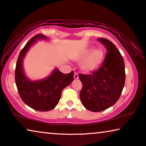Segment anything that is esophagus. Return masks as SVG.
I'll return each mask as SVG.
<instances>
[{
	"label": "esophagus",
	"instance_id": "34e87169",
	"mask_svg": "<svg viewBox=\"0 0 146 146\" xmlns=\"http://www.w3.org/2000/svg\"><path fill=\"white\" fill-rule=\"evenodd\" d=\"M74 78L76 79L79 78V75H78V73H77V72H75V73H74Z\"/></svg>",
	"mask_w": 146,
	"mask_h": 146
}]
</instances>
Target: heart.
Wrapping results in <instances>:
<instances>
[{
  "label": "heart",
  "mask_w": 146,
  "mask_h": 146,
  "mask_svg": "<svg viewBox=\"0 0 146 146\" xmlns=\"http://www.w3.org/2000/svg\"><path fill=\"white\" fill-rule=\"evenodd\" d=\"M104 57V51L102 48H98L93 50L89 48L83 52L80 56V60L86 59L83 62L82 67L85 71H91L96 69L102 63Z\"/></svg>",
  "instance_id": "obj_1"
}]
</instances>
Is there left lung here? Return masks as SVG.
Wrapping results in <instances>:
<instances>
[{"label":"left lung","instance_id":"obj_1","mask_svg":"<svg viewBox=\"0 0 146 146\" xmlns=\"http://www.w3.org/2000/svg\"><path fill=\"white\" fill-rule=\"evenodd\" d=\"M98 40L107 48L102 65L92 74H79L83 86L80 99L83 106L99 112L113 106L119 100L125 80V65L115 44L105 38Z\"/></svg>","mask_w":146,"mask_h":146}]
</instances>
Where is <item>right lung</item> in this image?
<instances>
[{
	"label": "right lung",
	"instance_id": "right-lung-1",
	"mask_svg": "<svg viewBox=\"0 0 146 146\" xmlns=\"http://www.w3.org/2000/svg\"><path fill=\"white\" fill-rule=\"evenodd\" d=\"M46 39L45 36L38 34L31 38L21 50L15 69V83L23 102L30 108L40 111H47L55 108L59 102L63 89L74 79L73 71L64 74L58 69L47 78L32 81L25 76L23 69V60L29 48L36 39Z\"/></svg>",
	"mask_w": 146,
	"mask_h": 146
}]
</instances>
